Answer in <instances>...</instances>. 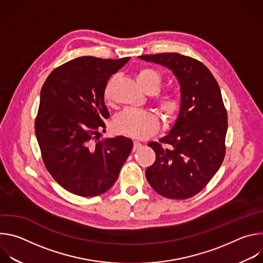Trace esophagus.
Wrapping results in <instances>:
<instances>
[{
    "mask_svg": "<svg viewBox=\"0 0 263 263\" xmlns=\"http://www.w3.org/2000/svg\"><path fill=\"white\" fill-rule=\"evenodd\" d=\"M141 146V143L139 141H133V151H136V149H138L139 147Z\"/></svg>",
    "mask_w": 263,
    "mask_h": 263,
    "instance_id": "obj_1",
    "label": "esophagus"
}]
</instances>
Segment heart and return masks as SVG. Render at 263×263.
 Instances as JSON below:
<instances>
[{"instance_id": "1", "label": "heart", "mask_w": 263, "mask_h": 263, "mask_svg": "<svg viewBox=\"0 0 263 263\" xmlns=\"http://www.w3.org/2000/svg\"><path fill=\"white\" fill-rule=\"evenodd\" d=\"M136 80L140 87L147 93L156 92L161 84V76L158 71L149 67H141L136 71ZM116 77H110L103 88V99L106 103H111L114 99V88ZM156 108L165 122L174 121L180 110V101L172 92L159 95L155 100ZM116 132L133 137L145 138L155 134L159 130L158 119L151 112L127 108L119 114L114 120Z\"/></svg>"}]
</instances>
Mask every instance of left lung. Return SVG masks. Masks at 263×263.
<instances>
[{
	"label": "left lung",
	"mask_w": 263,
	"mask_h": 263,
	"mask_svg": "<svg viewBox=\"0 0 263 263\" xmlns=\"http://www.w3.org/2000/svg\"><path fill=\"white\" fill-rule=\"evenodd\" d=\"M170 68L180 83L181 106L168 134L152 141L155 162L145 170L152 189L162 197L184 200L199 194L226 154L228 116L220 88L201 61L179 53L141 55Z\"/></svg>",
	"instance_id": "left-lung-1"
}]
</instances>
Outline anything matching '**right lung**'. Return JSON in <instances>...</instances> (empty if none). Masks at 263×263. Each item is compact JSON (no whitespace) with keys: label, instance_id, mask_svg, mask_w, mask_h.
Here are the masks:
<instances>
[{"label":"right lung","instance_id":"right-lung-1","mask_svg":"<svg viewBox=\"0 0 263 263\" xmlns=\"http://www.w3.org/2000/svg\"><path fill=\"white\" fill-rule=\"evenodd\" d=\"M129 59H72L56 67L42 87L36 138L46 168L73 195L106 193L132 151L133 142L127 137H98L106 127L103 119L109 118L104 85Z\"/></svg>","mask_w":263,"mask_h":263}]
</instances>
